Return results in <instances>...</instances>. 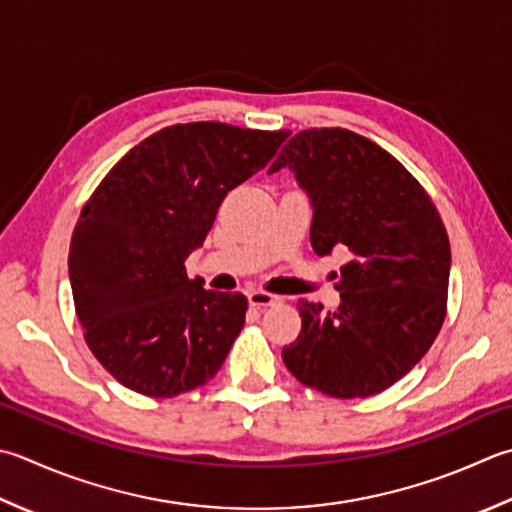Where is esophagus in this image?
<instances>
[{"instance_id":"1","label":"esophagus","mask_w":512,"mask_h":512,"mask_svg":"<svg viewBox=\"0 0 512 512\" xmlns=\"http://www.w3.org/2000/svg\"><path fill=\"white\" fill-rule=\"evenodd\" d=\"M248 302H250V306L266 308V306H277L282 299H279L277 295L266 293V290H253V293L248 295Z\"/></svg>"}]
</instances>
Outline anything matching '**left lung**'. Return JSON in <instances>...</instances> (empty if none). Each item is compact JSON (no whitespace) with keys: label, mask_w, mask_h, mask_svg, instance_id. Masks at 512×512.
<instances>
[{"label":"left lung","mask_w":512,"mask_h":512,"mask_svg":"<svg viewBox=\"0 0 512 512\" xmlns=\"http://www.w3.org/2000/svg\"><path fill=\"white\" fill-rule=\"evenodd\" d=\"M288 166L313 202L319 257L350 250L342 304L299 299L302 333L282 350L290 375L337 399L382 393L410 373L442 330L450 244L424 186L402 162L346 128L290 137L268 173Z\"/></svg>","instance_id":"1"}]
</instances>
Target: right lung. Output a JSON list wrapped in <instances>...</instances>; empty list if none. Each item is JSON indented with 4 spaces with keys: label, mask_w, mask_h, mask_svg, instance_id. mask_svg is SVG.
<instances>
[{
    "label": "right lung",
    "mask_w": 512,
    "mask_h": 512,
    "mask_svg": "<svg viewBox=\"0 0 512 512\" xmlns=\"http://www.w3.org/2000/svg\"><path fill=\"white\" fill-rule=\"evenodd\" d=\"M288 130L190 122L157 130L108 170L70 239L68 275L90 353L119 384L175 397L217 375L248 299L188 279L217 208Z\"/></svg>",
    "instance_id": "1"
}]
</instances>
